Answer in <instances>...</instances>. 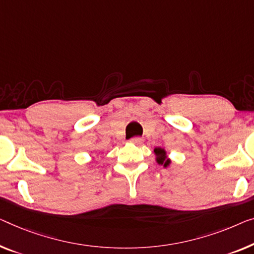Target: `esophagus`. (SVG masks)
I'll return each instance as SVG.
<instances>
[{
    "label": "esophagus",
    "instance_id": "34e87169",
    "mask_svg": "<svg viewBox=\"0 0 254 254\" xmlns=\"http://www.w3.org/2000/svg\"><path fill=\"white\" fill-rule=\"evenodd\" d=\"M130 142L133 143V145H141L143 142V139L141 137H133L130 139Z\"/></svg>",
    "mask_w": 254,
    "mask_h": 254
}]
</instances>
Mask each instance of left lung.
I'll return each mask as SVG.
<instances>
[{
	"mask_svg": "<svg viewBox=\"0 0 254 254\" xmlns=\"http://www.w3.org/2000/svg\"><path fill=\"white\" fill-rule=\"evenodd\" d=\"M154 151H155V154H156V156H157V163H158V164H164V166L169 165L170 160H166L164 149H162V148H155Z\"/></svg>",
	"mask_w": 254,
	"mask_h": 254,
	"instance_id": "1",
	"label": "left lung"
}]
</instances>
